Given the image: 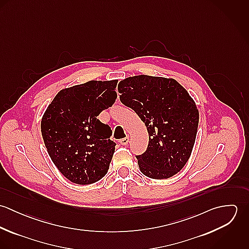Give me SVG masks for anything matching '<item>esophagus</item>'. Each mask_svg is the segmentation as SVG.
<instances>
[{"label": "esophagus", "mask_w": 249, "mask_h": 249, "mask_svg": "<svg viewBox=\"0 0 249 249\" xmlns=\"http://www.w3.org/2000/svg\"><path fill=\"white\" fill-rule=\"evenodd\" d=\"M128 142H129V137H128V136L120 140V143H121L122 145H126V144H128Z\"/></svg>", "instance_id": "1"}]
</instances>
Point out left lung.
<instances>
[{
  "instance_id": "8db88e82",
  "label": "left lung",
  "mask_w": 249,
  "mask_h": 249,
  "mask_svg": "<svg viewBox=\"0 0 249 249\" xmlns=\"http://www.w3.org/2000/svg\"><path fill=\"white\" fill-rule=\"evenodd\" d=\"M120 100L144 123L148 144L137 155L142 175L172 178L189 160L197 132L199 113L186 89L174 78L135 75L120 81Z\"/></svg>"
}]
</instances>
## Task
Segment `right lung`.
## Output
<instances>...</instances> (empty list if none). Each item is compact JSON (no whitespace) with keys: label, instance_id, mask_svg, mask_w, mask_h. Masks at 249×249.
Instances as JSON below:
<instances>
[{"label":"right lung","instance_id":"obj_1","mask_svg":"<svg viewBox=\"0 0 249 249\" xmlns=\"http://www.w3.org/2000/svg\"><path fill=\"white\" fill-rule=\"evenodd\" d=\"M118 80L98 81L65 88L47 107L41 132L48 153L58 171L72 183L88 185L107 174L116 143L100 113L117 99Z\"/></svg>","mask_w":249,"mask_h":249}]
</instances>
